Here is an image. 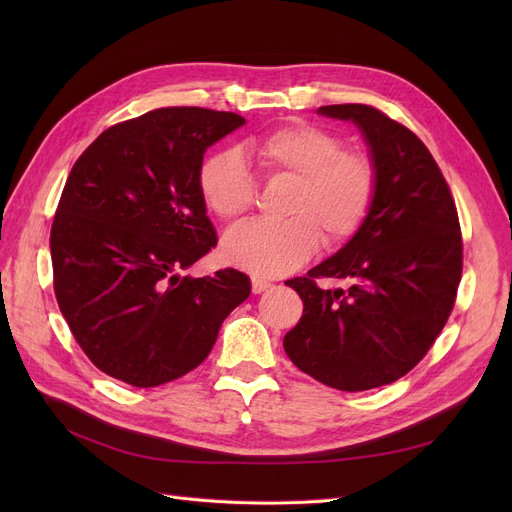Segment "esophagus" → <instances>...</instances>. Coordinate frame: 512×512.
Listing matches in <instances>:
<instances>
[{
    "label": "esophagus",
    "instance_id": "obj_1",
    "mask_svg": "<svg viewBox=\"0 0 512 512\" xmlns=\"http://www.w3.org/2000/svg\"><path fill=\"white\" fill-rule=\"evenodd\" d=\"M269 288H271V282H267V280H260V277H254V280H252V292L254 294H260V292H265Z\"/></svg>",
    "mask_w": 512,
    "mask_h": 512
}]
</instances>
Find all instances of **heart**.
I'll return each instance as SVG.
<instances>
[{
    "mask_svg": "<svg viewBox=\"0 0 512 512\" xmlns=\"http://www.w3.org/2000/svg\"><path fill=\"white\" fill-rule=\"evenodd\" d=\"M265 179H294L282 205V222H252L230 230L222 254L258 277L301 267L318 241L339 247L359 235L378 198V170L365 153L344 149L335 132L314 123H288L247 141ZM207 209L239 222L256 205L258 183L235 149L215 151L198 170Z\"/></svg>",
    "mask_w": 512,
    "mask_h": 512,
    "instance_id": "obj_1",
    "label": "heart"
}]
</instances>
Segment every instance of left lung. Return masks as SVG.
Returning a JSON list of instances; mask_svg holds the SVG:
<instances>
[{"label":"left lung","mask_w":512,"mask_h":512,"mask_svg":"<svg viewBox=\"0 0 512 512\" xmlns=\"http://www.w3.org/2000/svg\"><path fill=\"white\" fill-rule=\"evenodd\" d=\"M318 113L361 128L378 170V198L359 235L286 286L303 316L284 350L307 376L339 391L391 384L418 365L453 312L463 241L451 188L425 143L367 104ZM318 279H344L322 289Z\"/></svg>","instance_id":"1"}]
</instances>
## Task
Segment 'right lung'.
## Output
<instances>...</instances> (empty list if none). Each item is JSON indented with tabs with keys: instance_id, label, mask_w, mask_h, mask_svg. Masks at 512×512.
Masks as SVG:
<instances>
[{
	"instance_id": "obj_1",
	"label": "right lung",
	"mask_w": 512,
	"mask_h": 512,
	"mask_svg": "<svg viewBox=\"0 0 512 512\" xmlns=\"http://www.w3.org/2000/svg\"><path fill=\"white\" fill-rule=\"evenodd\" d=\"M237 113L156 108L115 123L74 162L51 228L53 288L76 344L106 376L149 389L207 359L250 277H181L218 237L198 190L203 153Z\"/></svg>"
}]
</instances>
